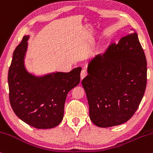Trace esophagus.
<instances>
[{
  "label": "esophagus",
  "mask_w": 153,
  "mask_h": 153,
  "mask_svg": "<svg viewBox=\"0 0 153 153\" xmlns=\"http://www.w3.org/2000/svg\"><path fill=\"white\" fill-rule=\"evenodd\" d=\"M87 75H88L87 70H85V69L82 70V71H81V73H80V78H81V80L85 78Z\"/></svg>",
  "instance_id": "esophagus-1"
}]
</instances>
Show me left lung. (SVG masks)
<instances>
[{
    "label": "left lung",
    "instance_id": "left-lung-1",
    "mask_svg": "<svg viewBox=\"0 0 153 153\" xmlns=\"http://www.w3.org/2000/svg\"><path fill=\"white\" fill-rule=\"evenodd\" d=\"M82 85L94 124L110 127L127 122L143 99L147 60L135 31L113 43L89 62Z\"/></svg>",
    "mask_w": 153,
    "mask_h": 153
}]
</instances>
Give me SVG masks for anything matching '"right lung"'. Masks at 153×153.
I'll return each instance as SVG.
<instances>
[{
    "label": "right lung",
    "mask_w": 153,
    "mask_h": 153,
    "mask_svg": "<svg viewBox=\"0 0 153 153\" xmlns=\"http://www.w3.org/2000/svg\"><path fill=\"white\" fill-rule=\"evenodd\" d=\"M29 38L24 36L13 52L8 75L10 103L23 122L36 129H50L62 122L67 94L80 82L82 68L42 77L31 74L24 65Z\"/></svg>",
    "instance_id": "add662e5"
}]
</instances>
